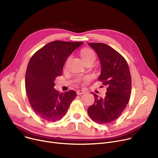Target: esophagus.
<instances>
[{
	"instance_id": "obj_1",
	"label": "esophagus",
	"mask_w": 158,
	"mask_h": 158,
	"mask_svg": "<svg viewBox=\"0 0 158 158\" xmlns=\"http://www.w3.org/2000/svg\"><path fill=\"white\" fill-rule=\"evenodd\" d=\"M85 93V91L82 90V89H78L77 91V95H81V94H83Z\"/></svg>"
}]
</instances>
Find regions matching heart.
Here are the masks:
<instances>
[{"label":"heart","mask_w":158,"mask_h":158,"mask_svg":"<svg viewBox=\"0 0 158 158\" xmlns=\"http://www.w3.org/2000/svg\"><path fill=\"white\" fill-rule=\"evenodd\" d=\"M81 56L82 57V60L84 61V62L88 61V60H94L95 61V60L96 59V55H95V52L94 51H92V49H89L88 48H82L81 50ZM89 79V77L88 76H85L84 77L79 79L78 81L79 82H80L81 81H88Z\"/></svg>","instance_id":"obj_1"}]
</instances>
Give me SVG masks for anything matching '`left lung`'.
Returning <instances> with one entry per match:
<instances>
[{
    "label": "left lung",
    "mask_w": 158,
    "mask_h": 158,
    "mask_svg": "<svg viewBox=\"0 0 158 158\" xmlns=\"http://www.w3.org/2000/svg\"><path fill=\"white\" fill-rule=\"evenodd\" d=\"M101 64L98 80L107 87L104 98L94 94L95 102L88 108L93 121L99 124L117 119L127 106L131 94V76L126 60L114 49L102 43H89Z\"/></svg>",
    "instance_id": "1"
}]
</instances>
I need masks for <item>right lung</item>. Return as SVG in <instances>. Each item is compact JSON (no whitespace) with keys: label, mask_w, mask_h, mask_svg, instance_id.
Segmentation results:
<instances>
[{"label":"right lung","mask_w":158,"mask_h":158,"mask_svg":"<svg viewBox=\"0 0 158 158\" xmlns=\"http://www.w3.org/2000/svg\"><path fill=\"white\" fill-rule=\"evenodd\" d=\"M83 42L54 41L41 48L30 59L26 73V89L30 104L39 117L56 122L66 114L77 94H60L54 87L69 56Z\"/></svg>","instance_id":"1"}]
</instances>
